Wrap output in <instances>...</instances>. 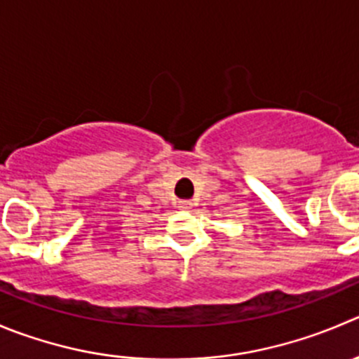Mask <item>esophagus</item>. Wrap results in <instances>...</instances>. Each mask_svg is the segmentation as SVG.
<instances>
[{
    "instance_id": "esophagus-1",
    "label": "esophagus",
    "mask_w": 359,
    "mask_h": 359,
    "mask_svg": "<svg viewBox=\"0 0 359 359\" xmlns=\"http://www.w3.org/2000/svg\"><path fill=\"white\" fill-rule=\"evenodd\" d=\"M194 204H192V201H177V208H180V210H190V208H192Z\"/></svg>"
}]
</instances>
